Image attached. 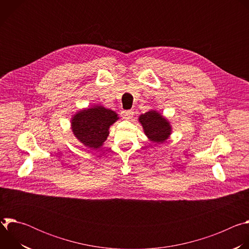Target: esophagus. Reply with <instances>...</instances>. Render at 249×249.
Instances as JSON below:
<instances>
[{
  "label": "esophagus",
  "mask_w": 249,
  "mask_h": 249,
  "mask_svg": "<svg viewBox=\"0 0 249 249\" xmlns=\"http://www.w3.org/2000/svg\"><path fill=\"white\" fill-rule=\"evenodd\" d=\"M134 115V111L133 110H123L121 112V116L123 117V119H126V120H129L133 117Z\"/></svg>",
  "instance_id": "1"
}]
</instances>
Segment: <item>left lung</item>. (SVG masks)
<instances>
[{
  "label": "left lung",
  "instance_id": "left-lung-1",
  "mask_svg": "<svg viewBox=\"0 0 249 249\" xmlns=\"http://www.w3.org/2000/svg\"><path fill=\"white\" fill-rule=\"evenodd\" d=\"M139 123L143 127L144 133L152 144H162L170 137L172 126L168 119L156 109L141 114L138 118Z\"/></svg>",
  "mask_w": 249,
  "mask_h": 249
}]
</instances>
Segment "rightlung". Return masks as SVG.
Instances as JSON below:
<instances>
[{"label":"right lung","instance_id":"add662e5","mask_svg":"<svg viewBox=\"0 0 249 249\" xmlns=\"http://www.w3.org/2000/svg\"><path fill=\"white\" fill-rule=\"evenodd\" d=\"M119 119L118 114L103 105L94 104L77 111L71 118V129L81 144L89 149L101 148L109 135V128Z\"/></svg>","mask_w":249,"mask_h":249}]
</instances>
